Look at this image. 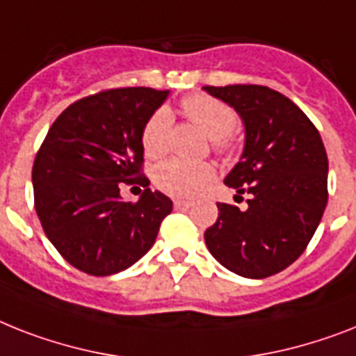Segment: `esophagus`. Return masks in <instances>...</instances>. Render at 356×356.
Segmentation results:
<instances>
[{"mask_svg": "<svg viewBox=\"0 0 356 356\" xmlns=\"http://www.w3.org/2000/svg\"><path fill=\"white\" fill-rule=\"evenodd\" d=\"M173 204H175V208H190L192 207V201H186V199H175Z\"/></svg>", "mask_w": 356, "mask_h": 356, "instance_id": "esophagus-1", "label": "esophagus"}]
</instances>
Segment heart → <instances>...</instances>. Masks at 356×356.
Listing matches in <instances>:
<instances>
[{
	"mask_svg": "<svg viewBox=\"0 0 356 356\" xmlns=\"http://www.w3.org/2000/svg\"><path fill=\"white\" fill-rule=\"evenodd\" d=\"M181 108L192 122L210 137V146L221 157H232L238 152V138L234 128L238 122L236 111L228 104L210 95H188ZM173 117L170 109L159 108L146 120L143 129L144 153L152 159L163 157L170 148ZM216 179V168L210 163H190L184 159H170L155 168V186L175 197H193L207 190Z\"/></svg>",
	"mask_w": 356,
	"mask_h": 356,
	"instance_id": "heart-1",
	"label": "heart"
}]
</instances>
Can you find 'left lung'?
I'll list each match as a JSON object with an SVG mask.
<instances>
[{
    "label": "left lung",
    "mask_w": 356,
    "mask_h": 356,
    "mask_svg": "<svg viewBox=\"0 0 356 356\" xmlns=\"http://www.w3.org/2000/svg\"><path fill=\"white\" fill-rule=\"evenodd\" d=\"M204 91L243 118V155L225 184L248 195L245 212L218 203L204 241L228 270L268 278L296 261L318 228L329 195L327 153L316 126L278 91L252 83Z\"/></svg>",
    "instance_id": "left-lung-1"
}]
</instances>
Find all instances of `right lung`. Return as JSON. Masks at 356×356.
Here are the masks:
<instances>
[{"label": "right lung", "mask_w": 356, "mask_h": 356, "mask_svg": "<svg viewBox=\"0 0 356 356\" xmlns=\"http://www.w3.org/2000/svg\"><path fill=\"white\" fill-rule=\"evenodd\" d=\"M168 91L104 89L60 113L33 164L34 208L49 241L78 270L109 276L131 267L155 243L172 201L143 173V129ZM140 184L137 204L120 183Z\"/></svg>", "instance_id": "right-lung-1"}]
</instances>
